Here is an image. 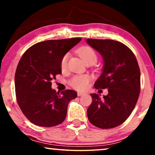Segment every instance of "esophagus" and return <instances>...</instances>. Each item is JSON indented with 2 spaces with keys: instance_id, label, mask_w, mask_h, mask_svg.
Masks as SVG:
<instances>
[{
  "instance_id": "obj_1",
  "label": "esophagus",
  "mask_w": 155,
  "mask_h": 155,
  "mask_svg": "<svg viewBox=\"0 0 155 155\" xmlns=\"http://www.w3.org/2000/svg\"><path fill=\"white\" fill-rule=\"evenodd\" d=\"M78 96H81V95H84L85 94V93H82V92H78L77 93Z\"/></svg>"
}]
</instances>
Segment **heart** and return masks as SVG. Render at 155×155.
Listing matches in <instances>:
<instances>
[{
  "instance_id": "obj_1",
  "label": "heart",
  "mask_w": 155,
  "mask_h": 155,
  "mask_svg": "<svg viewBox=\"0 0 155 155\" xmlns=\"http://www.w3.org/2000/svg\"><path fill=\"white\" fill-rule=\"evenodd\" d=\"M78 54L85 63L88 62H95L97 60V56L95 51L92 48L88 46H84L78 49ZM69 54L67 53L63 56L60 62V67L62 70H64L67 68V61H68ZM89 82H90V77L88 75L81 74L74 77L70 80V85L78 91H84L88 88Z\"/></svg>"
}]
</instances>
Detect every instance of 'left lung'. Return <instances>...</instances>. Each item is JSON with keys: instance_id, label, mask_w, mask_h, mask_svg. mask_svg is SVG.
<instances>
[{"instance_id": "1", "label": "left lung", "mask_w": 155, "mask_h": 155, "mask_svg": "<svg viewBox=\"0 0 155 155\" xmlns=\"http://www.w3.org/2000/svg\"><path fill=\"white\" fill-rule=\"evenodd\" d=\"M87 43L102 55V73L94 87L108 89L101 99L91 94L92 102L87 110L89 121L103 129L117 127L128 118L140 92V71L134 53L119 41L88 38Z\"/></svg>"}]
</instances>
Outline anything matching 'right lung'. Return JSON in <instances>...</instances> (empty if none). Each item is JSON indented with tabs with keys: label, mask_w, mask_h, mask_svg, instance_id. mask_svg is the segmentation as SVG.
Wrapping results in <instances>:
<instances>
[{
	"label": "right lung",
	"mask_w": 155,
	"mask_h": 155,
	"mask_svg": "<svg viewBox=\"0 0 155 155\" xmlns=\"http://www.w3.org/2000/svg\"><path fill=\"white\" fill-rule=\"evenodd\" d=\"M81 40L39 42L21 56L15 76L17 101L23 114L35 125L52 127L66 118L69 102L77 97V93L72 90L56 92L51 88V81L62 73L63 56Z\"/></svg>",
	"instance_id": "1"
}]
</instances>
